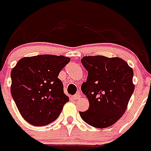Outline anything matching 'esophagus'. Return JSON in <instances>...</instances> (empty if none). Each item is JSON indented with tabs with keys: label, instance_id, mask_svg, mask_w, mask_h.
Wrapping results in <instances>:
<instances>
[{
	"label": "esophagus",
	"instance_id": "esophagus-1",
	"mask_svg": "<svg viewBox=\"0 0 151 151\" xmlns=\"http://www.w3.org/2000/svg\"><path fill=\"white\" fill-rule=\"evenodd\" d=\"M80 97H81V95H80V93H79L72 96V98L74 99V100H78V99H79Z\"/></svg>",
	"mask_w": 151,
	"mask_h": 151
}]
</instances>
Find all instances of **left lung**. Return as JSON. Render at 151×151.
<instances>
[{
    "mask_svg": "<svg viewBox=\"0 0 151 151\" xmlns=\"http://www.w3.org/2000/svg\"><path fill=\"white\" fill-rule=\"evenodd\" d=\"M81 62L88 72L81 90L88 98L90 107L86 111H79V114L91 126L109 127L127 108L135 88L133 71L120 58L85 56Z\"/></svg>",
    "mask_w": 151,
    "mask_h": 151,
    "instance_id": "left-lung-1",
    "label": "left lung"
}]
</instances>
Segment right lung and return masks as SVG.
I'll use <instances>...</instances> for the list:
<instances>
[{
    "label": "right lung",
    "mask_w": 151,
    "mask_h": 151,
    "mask_svg": "<svg viewBox=\"0 0 151 151\" xmlns=\"http://www.w3.org/2000/svg\"><path fill=\"white\" fill-rule=\"evenodd\" d=\"M69 58L51 55L20 59L11 72V93L23 119L36 126L56 120L69 99L58 78Z\"/></svg>",
    "instance_id": "obj_1"
}]
</instances>
